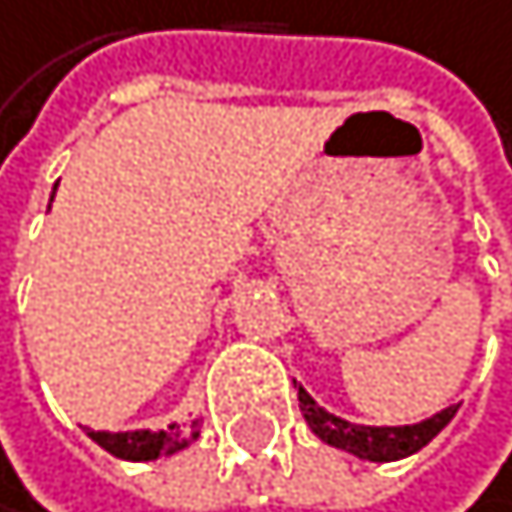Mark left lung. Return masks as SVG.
<instances>
[{"instance_id": "left-lung-1", "label": "left lung", "mask_w": 512, "mask_h": 512, "mask_svg": "<svg viewBox=\"0 0 512 512\" xmlns=\"http://www.w3.org/2000/svg\"><path fill=\"white\" fill-rule=\"evenodd\" d=\"M296 390H300L303 419L322 442H329L358 458H368V461H397V458L419 452V448L429 445L458 413V406H445L442 413H435L413 426H358V423H348L342 416H332L329 410H322L303 387H296Z\"/></svg>"}]
</instances>
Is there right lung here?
<instances>
[{
  "label": "right lung",
  "mask_w": 512,
  "mask_h": 512,
  "mask_svg": "<svg viewBox=\"0 0 512 512\" xmlns=\"http://www.w3.org/2000/svg\"><path fill=\"white\" fill-rule=\"evenodd\" d=\"M54 199V196H51ZM199 435V426L193 423L190 429H177L170 426L167 432H151V429H138V432H89V439L96 445L106 448L109 455L125 458V461H154L161 455H174L180 448H186Z\"/></svg>",
  "instance_id": "right-lung-1"
}]
</instances>
